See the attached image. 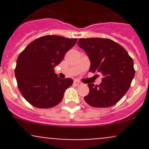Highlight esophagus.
Instances as JSON below:
<instances>
[{
  "mask_svg": "<svg viewBox=\"0 0 149 149\" xmlns=\"http://www.w3.org/2000/svg\"><path fill=\"white\" fill-rule=\"evenodd\" d=\"M73 84H74V85H76V86H80V85H81V83L80 81H77V80H76V81H74V82H73Z\"/></svg>",
  "mask_w": 149,
  "mask_h": 149,
  "instance_id": "esophagus-1",
  "label": "esophagus"
}]
</instances>
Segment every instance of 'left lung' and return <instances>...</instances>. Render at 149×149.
Returning <instances> with one entry per match:
<instances>
[{
  "label": "left lung",
  "mask_w": 149,
  "mask_h": 149,
  "mask_svg": "<svg viewBox=\"0 0 149 149\" xmlns=\"http://www.w3.org/2000/svg\"><path fill=\"white\" fill-rule=\"evenodd\" d=\"M78 45L91 61L89 71L103 76L99 85L88 84L89 93L84 97L94 107H109L126 94L135 76L133 61L120 45L107 38H80Z\"/></svg>",
  "instance_id": "1"
}]
</instances>
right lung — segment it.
<instances>
[{
  "mask_svg": "<svg viewBox=\"0 0 149 149\" xmlns=\"http://www.w3.org/2000/svg\"><path fill=\"white\" fill-rule=\"evenodd\" d=\"M77 40L58 35L42 36L19 54L15 76L21 94L30 104L46 109L62 101L65 89L73 81L59 79L54 68L61 63Z\"/></svg>",
  "mask_w": 149,
  "mask_h": 149,
  "instance_id": "1",
  "label": "right lung"
}]
</instances>
